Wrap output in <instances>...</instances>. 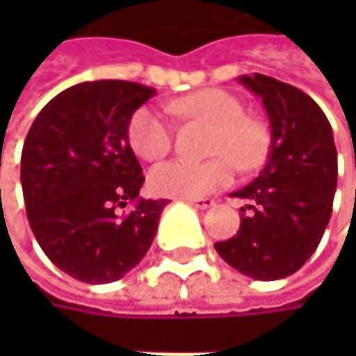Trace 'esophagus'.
I'll use <instances>...</instances> for the list:
<instances>
[{
    "label": "esophagus",
    "mask_w": 356,
    "mask_h": 356,
    "mask_svg": "<svg viewBox=\"0 0 356 356\" xmlns=\"http://www.w3.org/2000/svg\"><path fill=\"white\" fill-rule=\"evenodd\" d=\"M188 204H190V206H194V208H198V210H208V208H212L213 206V200L212 198H190L188 200Z\"/></svg>",
    "instance_id": "esophagus-1"
}]
</instances>
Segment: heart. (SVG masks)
Here are the masks:
<instances>
[{
	"label": "heart",
	"mask_w": 356,
	"mask_h": 356,
	"mask_svg": "<svg viewBox=\"0 0 356 356\" xmlns=\"http://www.w3.org/2000/svg\"><path fill=\"white\" fill-rule=\"evenodd\" d=\"M174 115L194 118L213 127L206 162L168 160L150 170V188L168 198H202L234 180V164L253 170L266 162L269 132L266 124L245 117V104L222 89L196 90L168 103ZM174 130L158 111L140 106L129 122V143L144 160H158L172 148Z\"/></svg>",
	"instance_id": "obj_1"
}]
</instances>
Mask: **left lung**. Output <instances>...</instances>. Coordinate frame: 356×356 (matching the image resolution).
<instances>
[{"label":"left lung","instance_id":"left-lung-1","mask_svg":"<svg viewBox=\"0 0 356 356\" xmlns=\"http://www.w3.org/2000/svg\"><path fill=\"white\" fill-rule=\"evenodd\" d=\"M238 81L266 106L271 146L259 176L232 194L245 200L238 234L213 248L248 277L283 280L317 250L333 212V130L321 106L303 90L259 73Z\"/></svg>","mask_w":356,"mask_h":356}]
</instances>
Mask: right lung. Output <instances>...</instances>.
<instances>
[{"mask_svg": "<svg viewBox=\"0 0 356 356\" xmlns=\"http://www.w3.org/2000/svg\"><path fill=\"white\" fill-rule=\"evenodd\" d=\"M156 90L130 81H87L37 115L21 152L27 220L49 259L85 283H111L140 264L168 200H143L129 144L130 117ZM137 206L127 216L116 210Z\"/></svg>", "mask_w": 356, "mask_h": 356, "instance_id": "add662e5", "label": "right lung"}]
</instances>
